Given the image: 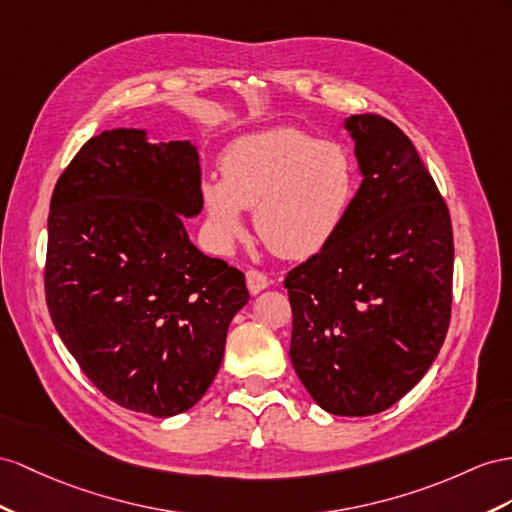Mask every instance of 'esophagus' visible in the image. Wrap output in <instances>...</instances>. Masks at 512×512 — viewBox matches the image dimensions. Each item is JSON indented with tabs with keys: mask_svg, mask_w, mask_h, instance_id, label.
<instances>
[{
	"mask_svg": "<svg viewBox=\"0 0 512 512\" xmlns=\"http://www.w3.org/2000/svg\"><path fill=\"white\" fill-rule=\"evenodd\" d=\"M246 285H248V290H251V294H259L261 290H266L270 281L264 272L251 268V270H246Z\"/></svg>",
	"mask_w": 512,
	"mask_h": 512,
	"instance_id": "esophagus-1",
	"label": "esophagus"
}]
</instances>
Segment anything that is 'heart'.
<instances>
[{"label":"heart","mask_w":512,"mask_h":512,"mask_svg":"<svg viewBox=\"0 0 512 512\" xmlns=\"http://www.w3.org/2000/svg\"><path fill=\"white\" fill-rule=\"evenodd\" d=\"M222 181L201 183L218 242L242 233V209L255 207V229L272 253L307 257L329 244L359 192V170L346 144L296 127L244 136L220 157Z\"/></svg>","instance_id":"heart-1"}]
</instances>
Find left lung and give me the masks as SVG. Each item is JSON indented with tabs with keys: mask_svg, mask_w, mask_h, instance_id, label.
Returning a JSON list of instances; mask_svg holds the SVG:
<instances>
[{
	"mask_svg": "<svg viewBox=\"0 0 512 512\" xmlns=\"http://www.w3.org/2000/svg\"><path fill=\"white\" fill-rule=\"evenodd\" d=\"M361 188L322 251L287 272L290 357L324 411L396 404L437 359L452 316L450 209L404 131L378 114L346 121Z\"/></svg>",
	"mask_w": 512,
	"mask_h": 512,
	"instance_id": "1",
	"label": "left lung"
}]
</instances>
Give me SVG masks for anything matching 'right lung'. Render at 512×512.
<instances>
[{
  "label": "right lung",
  "instance_id": "add662e5",
  "mask_svg": "<svg viewBox=\"0 0 512 512\" xmlns=\"http://www.w3.org/2000/svg\"><path fill=\"white\" fill-rule=\"evenodd\" d=\"M201 207L196 149L149 144L140 129L90 138L51 194V322L88 381L129 411L170 417L199 402L251 298L238 268L188 240L181 214Z\"/></svg>",
  "mask_w": 512,
  "mask_h": 512
}]
</instances>
